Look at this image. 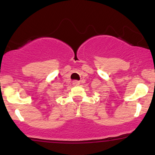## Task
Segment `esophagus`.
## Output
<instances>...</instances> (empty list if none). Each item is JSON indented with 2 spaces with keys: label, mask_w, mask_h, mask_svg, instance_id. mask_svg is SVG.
<instances>
[{
  "label": "esophagus",
  "mask_w": 155,
  "mask_h": 155,
  "mask_svg": "<svg viewBox=\"0 0 155 155\" xmlns=\"http://www.w3.org/2000/svg\"><path fill=\"white\" fill-rule=\"evenodd\" d=\"M73 85H75V86H77V85H79V81H78V80L73 81Z\"/></svg>",
  "instance_id": "obj_1"
}]
</instances>
